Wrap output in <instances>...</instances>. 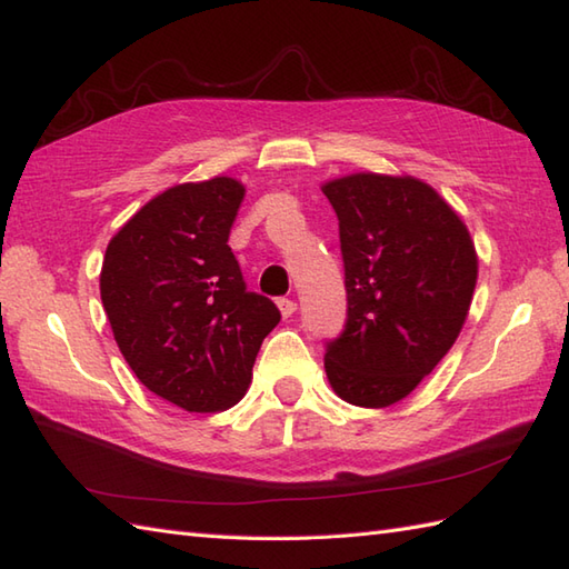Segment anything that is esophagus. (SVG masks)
Here are the masks:
<instances>
[{
    "label": "esophagus",
    "instance_id": "esophagus-1",
    "mask_svg": "<svg viewBox=\"0 0 569 569\" xmlns=\"http://www.w3.org/2000/svg\"><path fill=\"white\" fill-rule=\"evenodd\" d=\"M278 310H281L283 318H291L293 312L298 310V306H296V300H291V298H281V300H278Z\"/></svg>",
    "mask_w": 569,
    "mask_h": 569
}]
</instances>
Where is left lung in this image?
<instances>
[{
  "instance_id": "8db88e82",
  "label": "left lung",
  "mask_w": 569,
  "mask_h": 569,
  "mask_svg": "<svg viewBox=\"0 0 569 569\" xmlns=\"http://www.w3.org/2000/svg\"><path fill=\"white\" fill-rule=\"evenodd\" d=\"M340 220L347 320L325 342L335 393L401 401L450 352L477 286L465 222L416 178L355 173L322 188Z\"/></svg>"
}]
</instances>
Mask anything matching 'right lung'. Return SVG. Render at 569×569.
Wrapping results in <instances>:
<instances>
[{
  "instance_id": "1",
  "label": "right lung",
  "mask_w": 569,
  "mask_h": 569,
  "mask_svg": "<svg viewBox=\"0 0 569 569\" xmlns=\"http://www.w3.org/2000/svg\"><path fill=\"white\" fill-rule=\"evenodd\" d=\"M244 198L234 178L168 188L112 237L100 293L119 352L156 396L190 413L244 396L281 312L247 291L227 244Z\"/></svg>"
}]
</instances>
